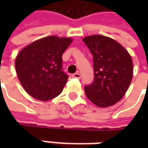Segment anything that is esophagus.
<instances>
[{
  "label": "esophagus",
  "instance_id": "1",
  "mask_svg": "<svg viewBox=\"0 0 148 148\" xmlns=\"http://www.w3.org/2000/svg\"><path fill=\"white\" fill-rule=\"evenodd\" d=\"M72 77H74V78H77V79H80L81 78V75H80V73H74L73 75H72Z\"/></svg>",
  "mask_w": 148,
  "mask_h": 148
}]
</instances>
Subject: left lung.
<instances>
[{"label": "left lung", "instance_id": "left-lung-1", "mask_svg": "<svg viewBox=\"0 0 148 148\" xmlns=\"http://www.w3.org/2000/svg\"><path fill=\"white\" fill-rule=\"evenodd\" d=\"M93 55L94 82L85 86L86 95L94 105L106 108L123 97L133 79V60L116 40L104 35L82 39Z\"/></svg>", "mask_w": 148, "mask_h": 148}]
</instances>
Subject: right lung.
<instances>
[{
  "label": "right lung",
  "instance_id": "1",
  "mask_svg": "<svg viewBox=\"0 0 148 148\" xmlns=\"http://www.w3.org/2000/svg\"><path fill=\"white\" fill-rule=\"evenodd\" d=\"M71 42L70 37L42 38L25 46L16 56L18 78L33 98L47 101L62 93L68 79L62 70V56Z\"/></svg>",
  "mask_w": 148,
  "mask_h": 148
}]
</instances>
